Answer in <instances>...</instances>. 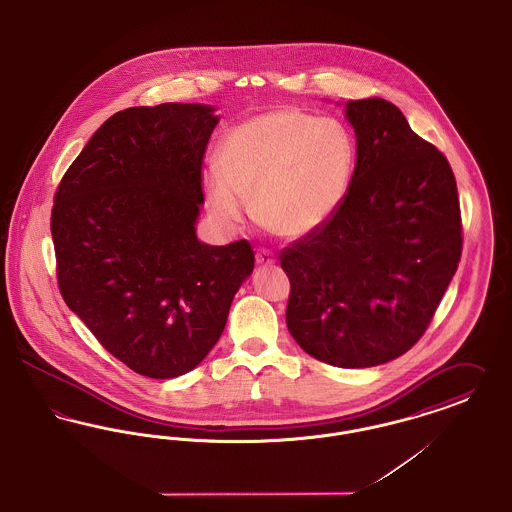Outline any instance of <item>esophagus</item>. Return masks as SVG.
Masks as SVG:
<instances>
[{
	"label": "esophagus",
	"instance_id": "34e87169",
	"mask_svg": "<svg viewBox=\"0 0 512 512\" xmlns=\"http://www.w3.org/2000/svg\"><path fill=\"white\" fill-rule=\"evenodd\" d=\"M255 259H257V265L269 267V265L274 263V253H272L271 249H267V247H259Z\"/></svg>",
	"mask_w": 512,
	"mask_h": 512
}]
</instances>
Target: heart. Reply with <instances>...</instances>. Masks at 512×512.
Wrapping results in <instances>:
<instances>
[{"mask_svg": "<svg viewBox=\"0 0 512 512\" xmlns=\"http://www.w3.org/2000/svg\"><path fill=\"white\" fill-rule=\"evenodd\" d=\"M203 185L220 222H238L251 199L272 234L303 238L321 228L346 197L354 145L338 121L274 110L236 125L220 141Z\"/></svg>", "mask_w": 512, "mask_h": 512, "instance_id": "obj_1", "label": "heart"}]
</instances>
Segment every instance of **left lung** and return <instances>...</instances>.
Wrapping results in <instances>:
<instances>
[{"label": "left lung", "instance_id": "left-lung-1", "mask_svg": "<svg viewBox=\"0 0 512 512\" xmlns=\"http://www.w3.org/2000/svg\"><path fill=\"white\" fill-rule=\"evenodd\" d=\"M358 160L344 201L280 253L286 325L315 360L373 367L427 331L462 255L456 180L445 154L383 98L350 100Z\"/></svg>", "mask_w": 512, "mask_h": 512}]
</instances>
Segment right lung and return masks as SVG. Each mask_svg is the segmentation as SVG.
<instances>
[{
  "mask_svg": "<svg viewBox=\"0 0 512 512\" xmlns=\"http://www.w3.org/2000/svg\"><path fill=\"white\" fill-rule=\"evenodd\" d=\"M212 112L178 102L121 110L54 195L61 298L114 358L152 379L205 360L255 263L247 240L207 245L195 234Z\"/></svg>",
  "mask_w": 512,
  "mask_h": 512,
  "instance_id": "add662e5",
  "label": "right lung"
}]
</instances>
